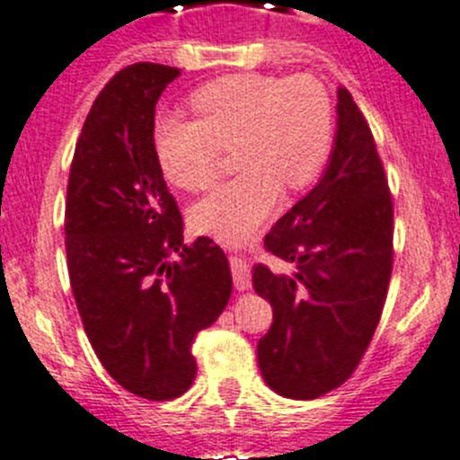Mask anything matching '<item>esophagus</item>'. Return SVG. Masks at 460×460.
<instances>
[{"label":"esophagus","mask_w":460,"mask_h":460,"mask_svg":"<svg viewBox=\"0 0 460 460\" xmlns=\"http://www.w3.org/2000/svg\"><path fill=\"white\" fill-rule=\"evenodd\" d=\"M230 268H232V279H234L236 290H248L252 286V279H250V266L241 257H230Z\"/></svg>","instance_id":"1"}]
</instances>
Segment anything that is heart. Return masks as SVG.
<instances>
[{"label":"heart","mask_w":460,"mask_h":460,"mask_svg":"<svg viewBox=\"0 0 460 460\" xmlns=\"http://www.w3.org/2000/svg\"><path fill=\"white\" fill-rule=\"evenodd\" d=\"M197 120L163 118L154 127L158 165L170 183L203 192L234 149L236 179L190 212L192 228L224 243H243L272 215L281 188L297 192L324 170L335 138L329 91L313 75L234 74L190 98Z\"/></svg>","instance_id":"heart-1"}]
</instances>
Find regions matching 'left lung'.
Returning <instances> with one entry per match:
<instances>
[{
  "instance_id": "8db88e82",
  "label": "left lung",
  "mask_w": 460,
  "mask_h": 460,
  "mask_svg": "<svg viewBox=\"0 0 460 460\" xmlns=\"http://www.w3.org/2000/svg\"><path fill=\"white\" fill-rule=\"evenodd\" d=\"M293 275L254 266L252 286L272 306L257 344L263 380L284 398L313 400L347 383L376 333L394 263V201L374 134L338 89L333 152L315 188L266 234Z\"/></svg>"
}]
</instances>
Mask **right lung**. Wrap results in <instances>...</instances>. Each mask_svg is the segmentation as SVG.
I'll use <instances>...</instances> for the list:
<instances>
[{"label": "right lung", "instance_id": "1", "mask_svg": "<svg viewBox=\"0 0 460 460\" xmlns=\"http://www.w3.org/2000/svg\"><path fill=\"white\" fill-rule=\"evenodd\" d=\"M179 75L152 62L118 71L82 125L66 188V266L86 338L107 374L147 400L190 389L194 338L232 293L224 250L208 236L183 243L154 149L156 102Z\"/></svg>", "mask_w": 460, "mask_h": 460}]
</instances>
